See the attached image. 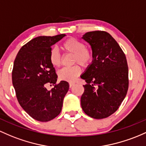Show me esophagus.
I'll return each instance as SVG.
<instances>
[{
    "instance_id": "34e87169",
    "label": "esophagus",
    "mask_w": 146,
    "mask_h": 146,
    "mask_svg": "<svg viewBox=\"0 0 146 146\" xmlns=\"http://www.w3.org/2000/svg\"><path fill=\"white\" fill-rule=\"evenodd\" d=\"M75 85V83L74 82H70L69 83V86H70V88H71V87H73V86Z\"/></svg>"
}]
</instances>
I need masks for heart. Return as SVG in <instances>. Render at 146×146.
<instances>
[{
  "label": "heart",
  "instance_id": "heart-1",
  "mask_svg": "<svg viewBox=\"0 0 146 146\" xmlns=\"http://www.w3.org/2000/svg\"><path fill=\"white\" fill-rule=\"evenodd\" d=\"M62 48L67 53L73 55V62L87 66L92 62L93 52L91 49L84 47V44L75 38L66 39L62 45ZM49 61L54 67H58L62 63V57L58 50L52 48L49 52ZM81 73L80 66L75 65L72 67H64L58 71L60 80L67 82H73Z\"/></svg>",
  "mask_w": 146,
  "mask_h": 146
}]
</instances>
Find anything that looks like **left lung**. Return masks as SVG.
Instances as JSON below:
<instances>
[{"label":"left lung","mask_w":146,"mask_h":146,"mask_svg":"<svg viewBox=\"0 0 146 146\" xmlns=\"http://www.w3.org/2000/svg\"><path fill=\"white\" fill-rule=\"evenodd\" d=\"M82 39L91 46L94 58L80 76L86 82L81 106L88 116L102 119L114 113L125 98L129 83L127 60L107 32H88Z\"/></svg>","instance_id":"left-lung-1"}]
</instances>
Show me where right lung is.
<instances>
[{
	"label": "right lung",
	"instance_id": "right-lung-1",
	"mask_svg": "<svg viewBox=\"0 0 146 146\" xmlns=\"http://www.w3.org/2000/svg\"><path fill=\"white\" fill-rule=\"evenodd\" d=\"M65 36L34 38L20 49L14 62L12 84L17 100L26 113L41 122H47L60 114L69 88L66 81L55 84L57 76L49 61L52 46ZM48 83L55 84L50 91L45 87Z\"/></svg>",
	"mask_w": 146,
	"mask_h": 146
}]
</instances>
